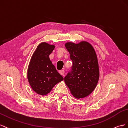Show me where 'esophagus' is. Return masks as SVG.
<instances>
[{"instance_id": "obj_1", "label": "esophagus", "mask_w": 128, "mask_h": 128, "mask_svg": "<svg viewBox=\"0 0 128 128\" xmlns=\"http://www.w3.org/2000/svg\"><path fill=\"white\" fill-rule=\"evenodd\" d=\"M59 73H60V74L62 76H64V71L63 70H60V71H59Z\"/></svg>"}]
</instances>
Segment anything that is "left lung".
Instances as JSON below:
<instances>
[{
    "label": "left lung",
    "mask_w": 128,
    "mask_h": 128,
    "mask_svg": "<svg viewBox=\"0 0 128 128\" xmlns=\"http://www.w3.org/2000/svg\"><path fill=\"white\" fill-rule=\"evenodd\" d=\"M65 46L73 63L71 71L64 78L65 83L76 98L86 97L96 88L99 79L96 52L86 41L78 44L67 42Z\"/></svg>",
    "instance_id": "left-lung-1"
}]
</instances>
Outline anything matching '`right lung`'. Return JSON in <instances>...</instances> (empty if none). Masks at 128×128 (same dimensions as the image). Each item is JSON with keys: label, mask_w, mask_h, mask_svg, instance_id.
<instances>
[{"label": "right lung", "mask_w": 128, "mask_h": 128, "mask_svg": "<svg viewBox=\"0 0 128 128\" xmlns=\"http://www.w3.org/2000/svg\"><path fill=\"white\" fill-rule=\"evenodd\" d=\"M54 47L46 42L40 43L32 54L28 66V82L32 90L41 96L48 94L54 85L64 79L49 58Z\"/></svg>", "instance_id": "1"}]
</instances>
